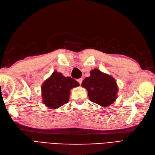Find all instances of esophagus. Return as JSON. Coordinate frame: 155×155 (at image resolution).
<instances>
[{
  "label": "esophagus",
  "mask_w": 155,
  "mask_h": 155,
  "mask_svg": "<svg viewBox=\"0 0 155 155\" xmlns=\"http://www.w3.org/2000/svg\"><path fill=\"white\" fill-rule=\"evenodd\" d=\"M82 81H83V79H82V78H80V79H78V83H79V84H80V85L81 84Z\"/></svg>",
  "instance_id": "34e87169"
}]
</instances>
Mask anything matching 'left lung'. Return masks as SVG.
Listing matches in <instances>:
<instances>
[{
	"instance_id": "1",
	"label": "left lung",
	"mask_w": 155,
	"mask_h": 155,
	"mask_svg": "<svg viewBox=\"0 0 155 155\" xmlns=\"http://www.w3.org/2000/svg\"><path fill=\"white\" fill-rule=\"evenodd\" d=\"M91 75L83 81L81 86L88 91L89 100L101 107H108L117 99L118 85L111 75L97 68L90 71Z\"/></svg>"
}]
</instances>
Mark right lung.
I'll return each mask as SVG.
<instances>
[{
    "mask_svg": "<svg viewBox=\"0 0 155 155\" xmlns=\"http://www.w3.org/2000/svg\"><path fill=\"white\" fill-rule=\"evenodd\" d=\"M79 85L74 79L54 71L41 86L43 103L50 108H58L69 101L70 89Z\"/></svg>",
    "mask_w": 155,
    "mask_h": 155,
    "instance_id": "add662e5",
    "label": "right lung"
}]
</instances>
